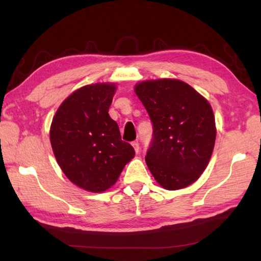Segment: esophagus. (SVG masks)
I'll return each mask as SVG.
<instances>
[{
  "mask_svg": "<svg viewBox=\"0 0 261 261\" xmlns=\"http://www.w3.org/2000/svg\"><path fill=\"white\" fill-rule=\"evenodd\" d=\"M132 146H134L136 153L139 152V144H138V141H134V143H132Z\"/></svg>",
  "mask_w": 261,
  "mask_h": 261,
  "instance_id": "obj_1",
  "label": "esophagus"
}]
</instances>
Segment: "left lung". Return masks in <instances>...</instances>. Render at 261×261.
<instances>
[{
	"label": "left lung",
	"instance_id": "1",
	"mask_svg": "<svg viewBox=\"0 0 261 261\" xmlns=\"http://www.w3.org/2000/svg\"><path fill=\"white\" fill-rule=\"evenodd\" d=\"M153 124L145 160L156 182L179 190L196 182L213 153L216 127L208 101L178 79L145 81L135 86Z\"/></svg>",
	"mask_w": 261,
	"mask_h": 261
}]
</instances>
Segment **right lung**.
<instances>
[{
	"label": "right lung",
	"mask_w": 261,
	"mask_h": 261,
	"mask_svg": "<svg viewBox=\"0 0 261 261\" xmlns=\"http://www.w3.org/2000/svg\"><path fill=\"white\" fill-rule=\"evenodd\" d=\"M116 85H86L67 99L53 117L49 138L56 161L77 187L103 192L116 183L135 149L121 138L117 123L109 116Z\"/></svg>",
	"instance_id": "1"
}]
</instances>
